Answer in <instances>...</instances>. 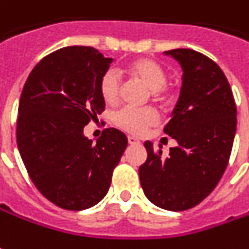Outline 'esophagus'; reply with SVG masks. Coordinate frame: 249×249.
I'll use <instances>...</instances> for the list:
<instances>
[{"instance_id": "obj_1", "label": "esophagus", "mask_w": 249, "mask_h": 249, "mask_svg": "<svg viewBox=\"0 0 249 249\" xmlns=\"http://www.w3.org/2000/svg\"><path fill=\"white\" fill-rule=\"evenodd\" d=\"M128 144L130 145H138L140 144V140L138 138H136V137H131V136H128Z\"/></svg>"}]
</instances>
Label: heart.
Here are the masks:
<instances>
[{"label":"heart","instance_id":"heart-1","mask_svg":"<svg viewBox=\"0 0 249 249\" xmlns=\"http://www.w3.org/2000/svg\"><path fill=\"white\" fill-rule=\"evenodd\" d=\"M127 72L151 90L155 101H167L171 91L166 88L167 74L158 61L152 58H138L127 66ZM121 81L116 71L108 70L100 79V94L107 104H115L119 98ZM158 122V113L152 108L124 107L113 115V123L130 134H141Z\"/></svg>","mask_w":249,"mask_h":249}]
</instances>
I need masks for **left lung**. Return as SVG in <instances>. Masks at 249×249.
Returning <instances> with one entry per match:
<instances>
[{"instance_id": "left-lung-1", "label": "left lung", "mask_w": 249, "mask_h": 249, "mask_svg": "<svg viewBox=\"0 0 249 249\" xmlns=\"http://www.w3.org/2000/svg\"><path fill=\"white\" fill-rule=\"evenodd\" d=\"M182 68V86L164 133L177 141L167 158L145 142L148 158L138 170L145 196L168 211L197 206L214 191L236 136L237 109L219 66L192 49H173Z\"/></svg>"}]
</instances>
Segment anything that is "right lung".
Returning a JSON list of instances; mask_svg holds the SVG:
<instances>
[{
	"mask_svg": "<svg viewBox=\"0 0 249 249\" xmlns=\"http://www.w3.org/2000/svg\"><path fill=\"white\" fill-rule=\"evenodd\" d=\"M112 61L94 48L68 46L43 57L24 83L18 148L36 189L60 208L100 203L127 146L116 128H105L96 142L83 134L105 109L100 79Z\"/></svg>",
	"mask_w": 249,
	"mask_h": 249,
	"instance_id": "right-lung-1",
	"label": "right lung"
}]
</instances>
